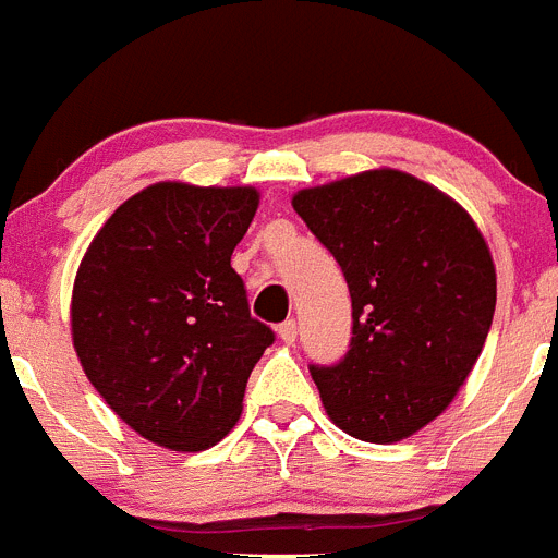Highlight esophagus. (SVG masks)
<instances>
[{"mask_svg": "<svg viewBox=\"0 0 558 558\" xmlns=\"http://www.w3.org/2000/svg\"><path fill=\"white\" fill-rule=\"evenodd\" d=\"M295 335H299V327H295V322L293 318H290V322H284V324H279V338L284 340V343H295Z\"/></svg>", "mask_w": 558, "mask_h": 558, "instance_id": "1", "label": "esophagus"}]
</instances>
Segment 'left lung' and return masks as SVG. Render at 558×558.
<instances>
[{
	"mask_svg": "<svg viewBox=\"0 0 558 558\" xmlns=\"http://www.w3.org/2000/svg\"><path fill=\"white\" fill-rule=\"evenodd\" d=\"M293 209L352 295L347 357L310 366L327 416L360 441H402L481 357L497 302L489 245L461 204L391 167L299 190Z\"/></svg>",
	"mask_w": 558,
	"mask_h": 558,
	"instance_id": "obj_1",
	"label": "left lung"
}]
</instances>
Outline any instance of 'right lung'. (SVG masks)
<instances>
[{
    "label": "right lung",
    "mask_w": 558,
    "mask_h": 558,
    "mask_svg": "<svg viewBox=\"0 0 558 558\" xmlns=\"http://www.w3.org/2000/svg\"><path fill=\"white\" fill-rule=\"evenodd\" d=\"M256 206L254 186L159 181L113 211L83 254L69 310L77 360L106 405L153 445H218L274 343L231 268Z\"/></svg>",
    "instance_id": "obj_1"
}]
</instances>
